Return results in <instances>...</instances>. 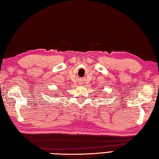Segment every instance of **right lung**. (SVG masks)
<instances>
[{"label": "right lung", "mask_w": 159, "mask_h": 159, "mask_svg": "<svg viewBox=\"0 0 159 159\" xmlns=\"http://www.w3.org/2000/svg\"><path fill=\"white\" fill-rule=\"evenodd\" d=\"M58 96H59V95H58Z\"/></svg>", "instance_id": "obj_1"}]
</instances>
